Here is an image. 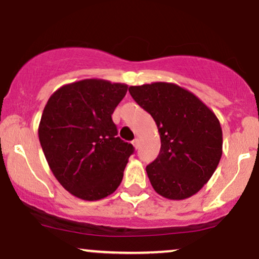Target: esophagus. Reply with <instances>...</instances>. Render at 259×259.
Instances as JSON below:
<instances>
[{
    "label": "esophagus",
    "mask_w": 259,
    "mask_h": 259,
    "mask_svg": "<svg viewBox=\"0 0 259 259\" xmlns=\"http://www.w3.org/2000/svg\"><path fill=\"white\" fill-rule=\"evenodd\" d=\"M133 145H134V147H135L136 150H138L139 146H140V140H139V139H135V140H134V141H133Z\"/></svg>",
    "instance_id": "1"
}]
</instances>
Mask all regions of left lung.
Returning <instances> with one entry per match:
<instances>
[{"mask_svg": "<svg viewBox=\"0 0 259 259\" xmlns=\"http://www.w3.org/2000/svg\"><path fill=\"white\" fill-rule=\"evenodd\" d=\"M129 92L158 127L159 154L146 167L154 191L177 201L197 194L222 158L223 132L214 112L173 82L130 86Z\"/></svg>", "mask_w": 259, "mask_h": 259, "instance_id": "obj_1", "label": "left lung"}]
</instances>
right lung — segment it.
<instances>
[{
    "mask_svg": "<svg viewBox=\"0 0 259 259\" xmlns=\"http://www.w3.org/2000/svg\"><path fill=\"white\" fill-rule=\"evenodd\" d=\"M127 85L84 79L63 85L45 106L38 140L55 178L75 197L99 201L120 185L132 144L117 136L112 114Z\"/></svg>",
    "mask_w": 259,
    "mask_h": 259,
    "instance_id": "1",
    "label": "right lung"
}]
</instances>
